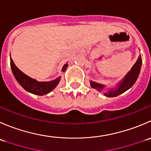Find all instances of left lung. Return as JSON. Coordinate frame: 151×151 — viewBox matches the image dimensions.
Segmentation results:
<instances>
[{
    "label": "left lung",
    "instance_id": "1",
    "mask_svg": "<svg viewBox=\"0 0 151 151\" xmlns=\"http://www.w3.org/2000/svg\"><path fill=\"white\" fill-rule=\"evenodd\" d=\"M141 65H142V58L141 56L139 57L138 60L134 64V66L131 69V71L127 74V75L124 77L122 81L118 84V87L116 89H112V90H109V91L106 92L105 95L108 97H114V96H117L120 95L121 93H124L127 90L131 88L133 85L137 81V78L139 74L140 69H141ZM91 86L93 88L97 89L98 91H101L102 88H104V86L98 83H95V82H91Z\"/></svg>",
    "mask_w": 151,
    "mask_h": 151
}]
</instances>
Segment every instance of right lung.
I'll return each instance as SVG.
<instances>
[{
    "mask_svg": "<svg viewBox=\"0 0 151 151\" xmlns=\"http://www.w3.org/2000/svg\"><path fill=\"white\" fill-rule=\"evenodd\" d=\"M10 65H11L13 74L19 84L25 90L34 93V94L40 95V96L47 94L58 86L60 80V77L56 80L51 82H37L25 74L20 70H19L18 68L14 65L12 58H10ZM67 66H68V64L64 65L63 68V71H65L66 70Z\"/></svg>",
    "mask_w": 151,
    "mask_h": 151,
    "instance_id": "obj_1",
    "label": "right lung"
}]
</instances>
